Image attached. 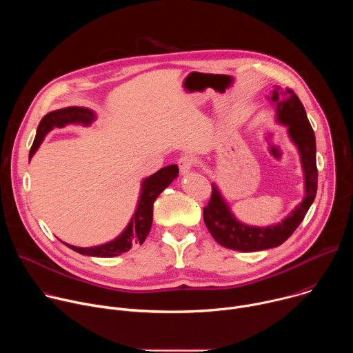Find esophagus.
Segmentation results:
<instances>
[{
	"mask_svg": "<svg viewBox=\"0 0 353 353\" xmlns=\"http://www.w3.org/2000/svg\"><path fill=\"white\" fill-rule=\"evenodd\" d=\"M179 169H180V173L181 174H187L190 173V170L192 169V166L195 165V158L192 155H183L180 159H179Z\"/></svg>",
	"mask_w": 353,
	"mask_h": 353,
	"instance_id": "esophagus-1",
	"label": "esophagus"
}]
</instances>
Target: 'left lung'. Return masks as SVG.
<instances>
[{"label":"left lung","mask_w":353,"mask_h":353,"mask_svg":"<svg viewBox=\"0 0 353 353\" xmlns=\"http://www.w3.org/2000/svg\"><path fill=\"white\" fill-rule=\"evenodd\" d=\"M271 100L275 105L276 121L288 127L289 138L299 150L305 174V196L282 222L265 228L248 226L237 221L232 214L219 188L214 183L211 199L204 208V222L212 237L221 245L243 253L278 247L288 240L306 216L317 192L316 137L306 110L292 89L275 86Z\"/></svg>","instance_id":"obj_1"}]
</instances>
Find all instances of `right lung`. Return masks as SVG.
Here are the masks:
<instances>
[{
	"label": "right lung",
	"mask_w": 353,
	"mask_h": 353,
	"mask_svg": "<svg viewBox=\"0 0 353 353\" xmlns=\"http://www.w3.org/2000/svg\"><path fill=\"white\" fill-rule=\"evenodd\" d=\"M94 120H96V114L86 108L71 106V108L47 113L41 119L37 127L36 138L30 148L29 158L34 155L40 143L43 142L44 137L53 128L56 127L63 128L68 124L90 125ZM177 176H179V168L176 165H170V166L162 168L152 176L143 179L141 184V192L138 198L137 210L130 223L127 225V228L114 240L100 245H94V247H75L67 243L65 244L71 250L77 251V253L89 256V257H116L125 253V251H128L134 244H142L150 230V226H152L155 199Z\"/></svg>",
	"instance_id": "obj_1"
}]
</instances>
